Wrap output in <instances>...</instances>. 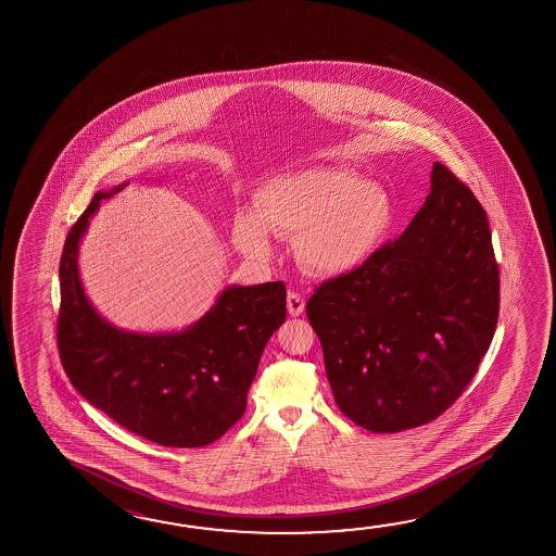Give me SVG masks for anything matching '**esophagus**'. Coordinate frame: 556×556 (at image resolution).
Here are the masks:
<instances>
[{
    "mask_svg": "<svg viewBox=\"0 0 556 556\" xmlns=\"http://www.w3.org/2000/svg\"><path fill=\"white\" fill-rule=\"evenodd\" d=\"M287 308H289V314L291 316H302L304 314V308H306V302L302 299L299 292L291 291L287 294Z\"/></svg>",
    "mask_w": 556,
    "mask_h": 556,
    "instance_id": "obj_1",
    "label": "esophagus"
}]
</instances>
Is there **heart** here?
Here are the masks:
<instances>
[{
  "label": "heart",
  "instance_id": "1",
  "mask_svg": "<svg viewBox=\"0 0 556 556\" xmlns=\"http://www.w3.org/2000/svg\"><path fill=\"white\" fill-rule=\"evenodd\" d=\"M388 191L355 173L308 168L282 174L255 195V215L235 223L238 248L267 254L269 238H294V254L309 274L355 271L380 248L392 227Z\"/></svg>",
  "mask_w": 556,
  "mask_h": 556
}]
</instances>
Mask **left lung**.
Instances as JSON below:
<instances>
[{"label":"left lung","instance_id":"obj_1","mask_svg":"<svg viewBox=\"0 0 556 556\" xmlns=\"http://www.w3.org/2000/svg\"><path fill=\"white\" fill-rule=\"evenodd\" d=\"M501 275L481 203L434 163L409 227L308 304L337 407L358 427L401 432L438 419L491 346Z\"/></svg>","mask_w":556,"mask_h":556}]
</instances>
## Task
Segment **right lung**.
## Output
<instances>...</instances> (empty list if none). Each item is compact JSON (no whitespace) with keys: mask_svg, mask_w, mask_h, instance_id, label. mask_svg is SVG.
<instances>
[{"mask_svg":"<svg viewBox=\"0 0 556 556\" xmlns=\"http://www.w3.org/2000/svg\"><path fill=\"white\" fill-rule=\"evenodd\" d=\"M124 186L94 193L65 238L55 331L62 366L85 400L137 437L168 447L207 446L244 415L265 345L287 318V289L282 281L228 287L180 333L110 326L85 296L77 250L101 200Z\"/></svg>","mask_w":556,"mask_h":556,"instance_id":"1","label":"right lung"}]
</instances>
